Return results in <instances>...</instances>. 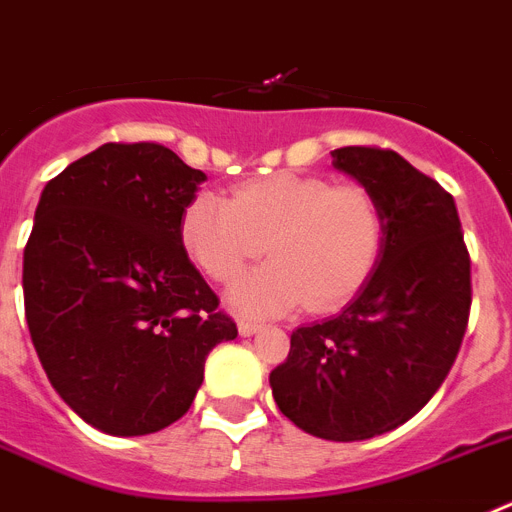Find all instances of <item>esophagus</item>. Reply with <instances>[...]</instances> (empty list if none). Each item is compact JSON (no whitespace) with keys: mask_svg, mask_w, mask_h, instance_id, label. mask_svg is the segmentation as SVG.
<instances>
[{"mask_svg":"<svg viewBox=\"0 0 512 512\" xmlns=\"http://www.w3.org/2000/svg\"><path fill=\"white\" fill-rule=\"evenodd\" d=\"M257 330H260V324L257 322H252V319H239V335L250 337V335H255Z\"/></svg>","mask_w":512,"mask_h":512,"instance_id":"esophagus-1","label":"esophagus"}]
</instances>
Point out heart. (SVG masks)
<instances>
[{"label": "heart", "mask_w": 512, "mask_h": 512, "mask_svg": "<svg viewBox=\"0 0 512 512\" xmlns=\"http://www.w3.org/2000/svg\"><path fill=\"white\" fill-rule=\"evenodd\" d=\"M180 239L190 260L219 283H234L268 252L270 262L231 291V304L244 314H281L299 304L332 311L371 278L384 221L379 203L358 185L275 172L239 185L231 201L193 195L182 208Z\"/></svg>", "instance_id": "obj_1"}]
</instances>
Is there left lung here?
I'll return each instance as SVG.
<instances>
[{"label": "left lung", "mask_w": 512, "mask_h": 512, "mask_svg": "<svg viewBox=\"0 0 512 512\" xmlns=\"http://www.w3.org/2000/svg\"><path fill=\"white\" fill-rule=\"evenodd\" d=\"M332 164L379 203V265L337 317L299 327L270 373L278 410L327 441L389 433L451 371L471 306V260L453 195L397 151L342 146Z\"/></svg>", "instance_id": "8db88e82"}]
</instances>
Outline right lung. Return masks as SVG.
Listing matches in <instances>:
<instances>
[{"instance_id": "obj_1", "label": "right lung", "mask_w": 512, "mask_h": 512, "mask_svg": "<svg viewBox=\"0 0 512 512\" xmlns=\"http://www.w3.org/2000/svg\"><path fill=\"white\" fill-rule=\"evenodd\" d=\"M206 180L154 141H110L48 180L22 257L48 381L92 428L146 435L190 410L206 358L237 337L180 239Z\"/></svg>"}]
</instances>
